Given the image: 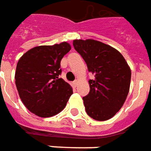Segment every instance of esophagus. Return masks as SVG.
Listing matches in <instances>:
<instances>
[{"label":"esophagus","mask_w":151,"mask_h":151,"mask_svg":"<svg viewBox=\"0 0 151 151\" xmlns=\"http://www.w3.org/2000/svg\"><path fill=\"white\" fill-rule=\"evenodd\" d=\"M77 84H78V80H76V81H73V84L75 87H76V86H77Z\"/></svg>","instance_id":"34e87169"}]
</instances>
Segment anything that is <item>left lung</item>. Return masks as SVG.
Segmentation results:
<instances>
[{
    "instance_id": "obj_1",
    "label": "left lung",
    "mask_w": 151,
    "mask_h": 151,
    "mask_svg": "<svg viewBox=\"0 0 151 151\" xmlns=\"http://www.w3.org/2000/svg\"><path fill=\"white\" fill-rule=\"evenodd\" d=\"M73 46L95 76L89 80L90 91L83 98L91 118L105 121L121 109L129 94L131 70L115 48L95 40H74Z\"/></svg>"
}]
</instances>
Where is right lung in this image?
Wrapping results in <instances>:
<instances>
[{
    "label": "right lung",
    "instance_id": "right-lung-1",
    "mask_svg": "<svg viewBox=\"0 0 151 151\" xmlns=\"http://www.w3.org/2000/svg\"><path fill=\"white\" fill-rule=\"evenodd\" d=\"M70 50L67 42L34 47L17 63L15 84L22 103L40 117H51L63 110L73 93L59 77L60 63Z\"/></svg>",
    "mask_w": 151,
    "mask_h": 151
}]
</instances>
